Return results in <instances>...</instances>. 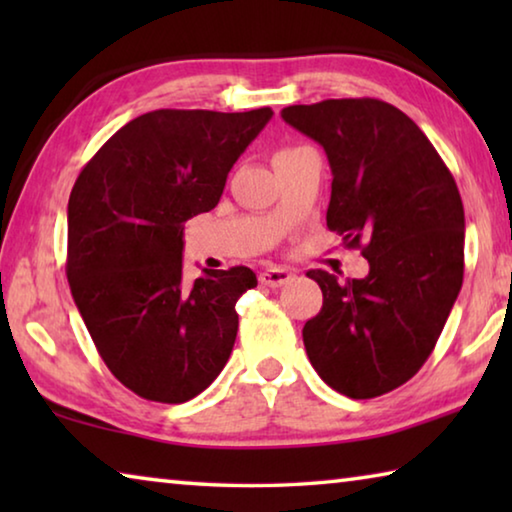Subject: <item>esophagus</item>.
<instances>
[{
	"instance_id": "esophagus-1",
	"label": "esophagus",
	"mask_w": 512,
	"mask_h": 512,
	"mask_svg": "<svg viewBox=\"0 0 512 512\" xmlns=\"http://www.w3.org/2000/svg\"><path fill=\"white\" fill-rule=\"evenodd\" d=\"M293 280V273L289 268H282V266H271L266 268V271L259 273V282L264 284V287H282V284H287Z\"/></svg>"
}]
</instances>
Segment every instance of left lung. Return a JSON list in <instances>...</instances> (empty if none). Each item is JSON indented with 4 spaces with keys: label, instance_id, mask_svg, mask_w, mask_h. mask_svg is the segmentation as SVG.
<instances>
[{
    "label": "left lung",
    "instance_id": "left-lung-1",
    "mask_svg": "<svg viewBox=\"0 0 512 512\" xmlns=\"http://www.w3.org/2000/svg\"><path fill=\"white\" fill-rule=\"evenodd\" d=\"M282 119L323 146L332 167L327 228L361 248L370 271H309L323 309L302 341L320 379L352 400L409 381L447 323L463 284V201L433 144L379 99L289 106Z\"/></svg>",
    "mask_w": 512,
    "mask_h": 512
}]
</instances>
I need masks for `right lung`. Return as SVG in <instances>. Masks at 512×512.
Here are the masks:
<instances>
[{
  "mask_svg": "<svg viewBox=\"0 0 512 512\" xmlns=\"http://www.w3.org/2000/svg\"><path fill=\"white\" fill-rule=\"evenodd\" d=\"M273 117L153 110L128 121L76 178L67 280L103 363L151 402L183 404L219 377L237 339L246 266L183 282L185 221L210 212L246 146Z\"/></svg>",
  "mask_w": 512,
  "mask_h": 512,
  "instance_id": "1",
  "label": "right lung"
}]
</instances>
